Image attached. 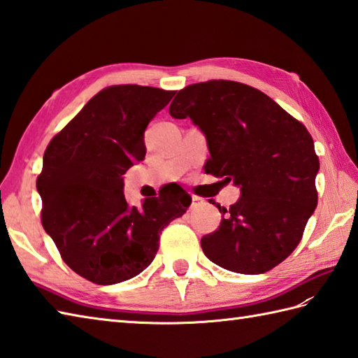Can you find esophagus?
I'll list each match as a JSON object with an SVG mask.
<instances>
[{
  "label": "esophagus",
  "instance_id": "34e87169",
  "mask_svg": "<svg viewBox=\"0 0 358 358\" xmlns=\"http://www.w3.org/2000/svg\"><path fill=\"white\" fill-rule=\"evenodd\" d=\"M203 203H204V200L200 199V196H196V195L192 196V204H194V206H200V204H203Z\"/></svg>",
  "mask_w": 358,
  "mask_h": 358
}]
</instances>
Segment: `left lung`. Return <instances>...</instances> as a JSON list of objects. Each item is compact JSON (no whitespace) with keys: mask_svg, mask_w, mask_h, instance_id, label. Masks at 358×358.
Instances as JSON below:
<instances>
[{"mask_svg":"<svg viewBox=\"0 0 358 358\" xmlns=\"http://www.w3.org/2000/svg\"><path fill=\"white\" fill-rule=\"evenodd\" d=\"M169 113L199 126L210 154L204 171L241 192L229 210L217 204L224 217L201 238L204 255L246 275L275 268L317 208L320 162L308 129L258 89L226 80L178 90Z\"/></svg>","mask_w":358,"mask_h":358,"instance_id":"8db88e82","label":"left lung"}]
</instances>
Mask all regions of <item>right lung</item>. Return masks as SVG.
Segmentation results:
<instances>
[{"mask_svg":"<svg viewBox=\"0 0 358 358\" xmlns=\"http://www.w3.org/2000/svg\"><path fill=\"white\" fill-rule=\"evenodd\" d=\"M175 92L123 85L103 89L53 136L36 191L41 223L64 263L96 285L138 275L155 258L159 234L191 206L167 185L141 208L129 206L123 175L146 155L144 131Z\"/></svg>","mask_w":358,"mask_h":358,"instance_id":"add662e5","label":"right lung"}]
</instances>
